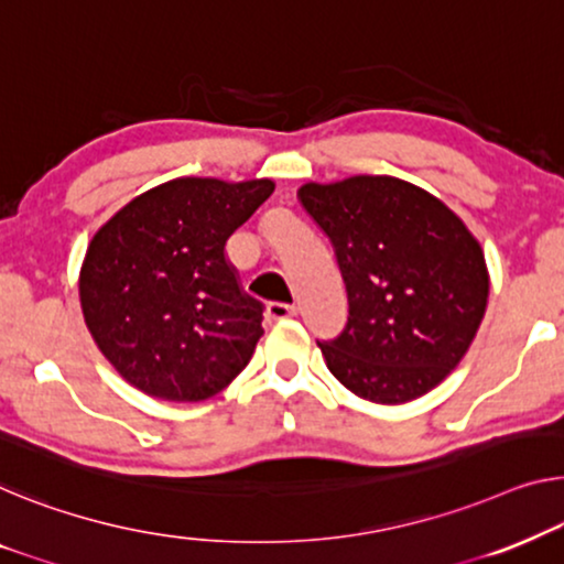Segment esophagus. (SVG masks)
I'll list each match as a JSON object with an SVG mask.
<instances>
[{
  "label": "esophagus",
  "instance_id": "esophagus-1",
  "mask_svg": "<svg viewBox=\"0 0 564 564\" xmlns=\"http://www.w3.org/2000/svg\"><path fill=\"white\" fill-rule=\"evenodd\" d=\"M268 318H273V322H283V318H293L299 314L296 306H289V304H279V301H273V304H268L265 308Z\"/></svg>",
  "mask_w": 564,
  "mask_h": 564
}]
</instances>
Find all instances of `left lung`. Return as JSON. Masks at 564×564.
<instances>
[{"label": "left lung", "mask_w": 564, "mask_h": 564, "mask_svg": "<svg viewBox=\"0 0 564 564\" xmlns=\"http://www.w3.org/2000/svg\"><path fill=\"white\" fill-rule=\"evenodd\" d=\"M299 199L347 285V326L318 341L329 372L380 405L431 392L481 326L489 271L478 240L438 197L398 176L308 182Z\"/></svg>", "instance_id": "8db88e82"}]
</instances>
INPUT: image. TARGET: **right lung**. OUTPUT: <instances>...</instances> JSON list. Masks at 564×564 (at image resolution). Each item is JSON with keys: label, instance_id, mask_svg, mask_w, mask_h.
<instances>
[{"label": "right lung", "instance_id": "obj_1", "mask_svg": "<svg viewBox=\"0 0 564 564\" xmlns=\"http://www.w3.org/2000/svg\"><path fill=\"white\" fill-rule=\"evenodd\" d=\"M273 189L271 180L180 176L94 235L80 306L126 382L156 400L199 402L246 369L263 336V304L240 289L225 242Z\"/></svg>", "mask_w": 564, "mask_h": 564}]
</instances>
